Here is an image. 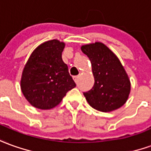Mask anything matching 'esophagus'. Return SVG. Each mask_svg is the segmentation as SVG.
Segmentation results:
<instances>
[{
    "mask_svg": "<svg viewBox=\"0 0 151 151\" xmlns=\"http://www.w3.org/2000/svg\"><path fill=\"white\" fill-rule=\"evenodd\" d=\"M78 78L79 76H74V77H73V80H74V82H75L76 83L78 82Z\"/></svg>",
    "mask_w": 151,
    "mask_h": 151,
    "instance_id": "34e87169",
    "label": "esophagus"
}]
</instances>
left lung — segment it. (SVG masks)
I'll return each mask as SVG.
<instances>
[{"label": "left lung", "mask_w": 151, "mask_h": 151, "mask_svg": "<svg viewBox=\"0 0 151 151\" xmlns=\"http://www.w3.org/2000/svg\"><path fill=\"white\" fill-rule=\"evenodd\" d=\"M89 58L95 83L83 92L88 104L96 110L109 112L123 106L131 90L130 80L119 58L101 42L81 47Z\"/></svg>", "instance_id": "obj_1"}]
</instances>
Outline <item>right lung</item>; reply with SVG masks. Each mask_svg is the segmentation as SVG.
Segmentation results:
<instances>
[{
    "mask_svg": "<svg viewBox=\"0 0 151 151\" xmlns=\"http://www.w3.org/2000/svg\"><path fill=\"white\" fill-rule=\"evenodd\" d=\"M65 44L50 40L31 54L21 78V90L32 106L50 109L58 105L76 84L62 60Z\"/></svg>",
    "mask_w": 151,
    "mask_h": 151,
    "instance_id": "right-lung-1",
    "label": "right lung"
}]
</instances>
